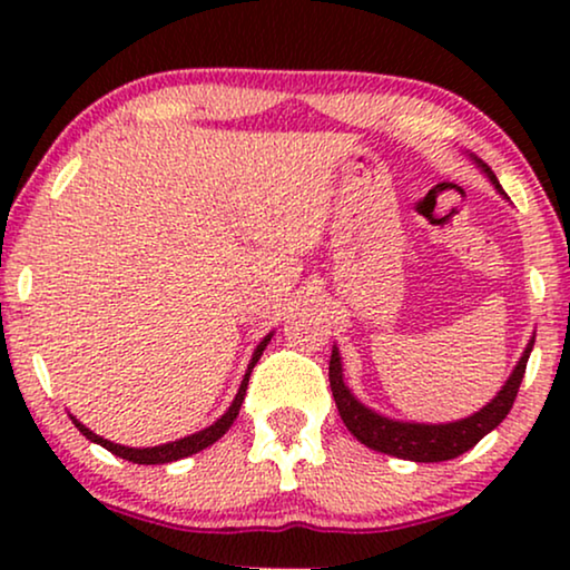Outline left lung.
<instances>
[{
  "mask_svg": "<svg viewBox=\"0 0 570 570\" xmlns=\"http://www.w3.org/2000/svg\"><path fill=\"white\" fill-rule=\"evenodd\" d=\"M470 158L478 163V168L490 178V184L495 186V191L501 194L503 199L505 191L503 186L498 184L493 170H490L485 163H482L478 155L470 153ZM534 347V337L527 342L524 353H521L519 363L513 365L511 376L501 386L493 400H490L485 407L472 412L470 417L454 420V423H407V420H394L381 415V412L365 407V404L357 400V396L350 392L345 384V373H342V357L337 345L332 347L330 357V386L334 394V402H337L342 423L347 425V431L355 435L357 441L365 443V446L373 451H381V454L407 459V462H446V459H456L464 451H470L474 443L485 439V435L498 428L509 415L513 407V400H517V392L521 386V379H524L529 353Z\"/></svg>",
  "mask_w": 570,
  "mask_h": 570,
  "instance_id": "1",
  "label": "left lung"
}]
</instances>
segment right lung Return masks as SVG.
<instances>
[{"instance_id":"1","label":"right lung","mask_w":570,"mask_h":570,"mask_svg":"<svg viewBox=\"0 0 570 570\" xmlns=\"http://www.w3.org/2000/svg\"><path fill=\"white\" fill-rule=\"evenodd\" d=\"M269 340H272V332L267 334V337H264V340L259 342V345H256L254 355H252V361H248L246 376H244V381H240V386H238V394H236V400H233V402H230V407L225 410L223 415L217 417L213 425H207L205 431H197V433H191V435H184V439H178V441H170V443H160V446L131 449V446H121V443H114V441L104 439V435L92 433L90 428H85V425L80 423V420H77L75 415H69V417H72L75 428H77V431H80V433L85 435V439L92 441V443H98V446L108 449V451H111L114 456H121V459H127V462H135V464H168V462H178V459H184V456H191V454H197V451H202V449L213 446V443H215L217 439H223V435L228 433V428L233 425V420L238 417V410H240V404H244L246 386H248V376H252L254 365L259 363V357H262V353H264V347L269 345Z\"/></svg>"}]
</instances>
